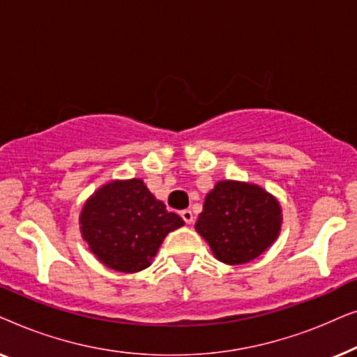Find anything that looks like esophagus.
Returning <instances> with one entry per match:
<instances>
[{"instance_id":"34e87169","label":"esophagus","mask_w":357,"mask_h":357,"mask_svg":"<svg viewBox=\"0 0 357 357\" xmlns=\"http://www.w3.org/2000/svg\"><path fill=\"white\" fill-rule=\"evenodd\" d=\"M180 216H182V219L187 224H192L193 222V213L190 211V209H183V211L180 213Z\"/></svg>"}]
</instances>
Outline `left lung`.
Segmentation results:
<instances>
[{
  "label": "left lung",
  "instance_id": "1",
  "mask_svg": "<svg viewBox=\"0 0 357 357\" xmlns=\"http://www.w3.org/2000/svg\"><path fill=\"white\" fill-rule=\"evenodd\" d=\"M281 206L253 183L221 180L206 195L195 229L214 257L227 265H243L260 257L281 231Z\"/></svg>",
  "mask_w": 357,
  "mask_h": 357
}]
</instances>
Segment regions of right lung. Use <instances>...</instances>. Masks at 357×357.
Returning a JSON list of instances; mask_svg holds the SVG:
<instances>
[{
    "label": "right lung",
    "mask_w": 357,
    "mask_h": 357,
    "mask_svg": "<svg viewBox=\"0 0 357 357\" xmlns=\"http://www.w3.org/2000/svg\"><path fill=\"white\" fill-rule=\"evenodd\" d=\"M82 238L97 260L121 273L148 268L169 232L183 226L178 214L165 209L143 180H114L84 203Z\"/></svg>",
    "instance_id": "right-lung-1"
}]
</instances>
